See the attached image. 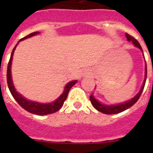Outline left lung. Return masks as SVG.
<instances>
[{"label":"left lung","instance_id":"obj_1","mask_svg":"<svg viewBox=\"0 0 153 153\" xmlns=\"http://www.w3.org/2000/svg\"><path fill=\"white\" fill-rule=\"evenodd\" d=\"M126 36L128 41L133 42V44H134L136 47L139 48L142 51V48H141V47H140L139 42H138L134 37H133L132 36H130V35H128V33H126ZM145 64H146V63H145ZM146 78H147V65H145V78L142 87H141V90H140V92H139L133 99H131L130 101H128V102H125L123 104L116 105H105L101 104L100 102H98V101L96 100L95 98H94L93 95L91 94V95L90 96V100H91V104L93 105V106L97 110H98L99 112L103 113V114H118V113H121V112H123L124 110H126V109L130 108L131 106H133V105L135 104L136 102L138 101V99L140 98V95H141V94H142L143 90H144V87H145V82H146Z\"/></svg>","mask_w":153,"mask_h":153}]
</instances>
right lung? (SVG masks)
Masks as SVG:
<instances>
[{
    "instance_id": "1",
    "label": "right lung",
    "mask_w": 153,
    "mask_h": 153,
    "mask_svg": "<svg viewBox=\"0 0 153 153\" xmlns=\"http://www.w3.org/2000/svg\"><path fill=\"white\" fill-rule=\"evenodd\" d=\"M38 33H39V32H32L31 34L27 35V36L24 37L22 39H20V40H19V42L21 41V40H24L25 39H27L28 37L35 36V35L38 34ZM16 45H17V44H16ZM16 45L14 47V48H13V51H12L10 59H9L8 63V68H7V83H8V89H9V91H10L13 97L14 98V99L17 102L18 104L22 107L23 109H25V110H27V112L32 113V114H37V115H46V114H53V113L57 112L58 110L60 109V108L62 106V105L64 103L65 100L67 99L70 90H71V88L72 86H74V84L76 83L77 81L76 80H74V81H71L69 83H67V85H66V86H65L64 92L62 93V95L60 96L57 100L55 101L54 102L48 103V104H40V103H38V102H31V101L26 100L25 98H23L22 96L20 95V94H19L16 91L15 88H14V86H13V81H12V76H11V65H12L13 53H14V51H15Z\"/></svg>"
}]
</instances>
